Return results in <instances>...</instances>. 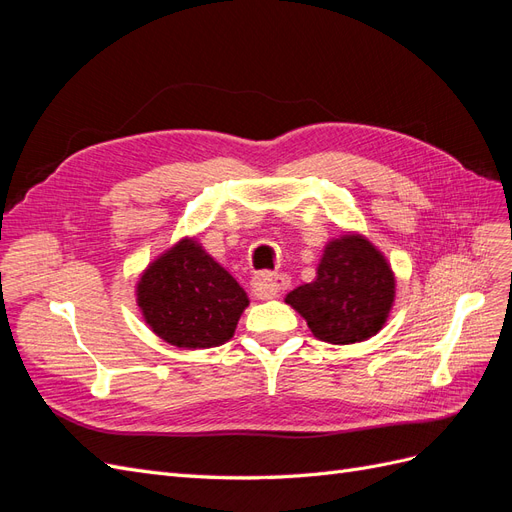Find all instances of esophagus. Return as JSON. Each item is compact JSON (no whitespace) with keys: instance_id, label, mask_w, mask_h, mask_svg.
<instances>
[{"instance_id":"obj_1","label":"esophagus","mask_w":512,"mask_h":512,"mask_svg":"<svg viewBox=\"0 0 512 512\" xmlns=\"http://www.w3.org/2000/svg\"><path fill=\"white\" fill-rule=\"evenodd\" d=\"M288 286H290V280L284 273H260L252 280V288L260 294L262 299L277 297V294L284 292Z\"/></svg>"}]
</instances>
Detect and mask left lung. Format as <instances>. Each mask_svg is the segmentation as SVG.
I'll use <instances>...</instances> for the list:
<instances>
[{
	"mask_svg": "<svg viewBox=\"0 0 512 512\" xmlns=\"http://www.w3.org/2000/svg\"><path fill=\"white\" fill-rule=\"evenodd\" d=\"M395 277L384 256L361 235L324 247L316 280L286 294L312 333L329 344H354L376 335L391 312Z\"/></svg>",
	"mask_w": 512,
	"mask_h": 512,
	"instance_id": "left-lung-1",
	"label": "left lung"
}]
</instances>
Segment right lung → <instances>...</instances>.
Returning <instances> with one entry per match:
<instances>
[{"label": "right lung", "mask_w": 512, "mask_h": 512, "mask_svg": "<svg viewBox=\"0 0 512 512\" xmlns=\"http://www.w3.org/2000/svg\"><path fill=\"white\" fill-rule=\"evenodd\" d=\"M136 294L153 333L190 350L228 342L250 303L235 277L192 239L151 262Z\"/></svg>", "instance_id": "right-lung-1"}]
</instances>
